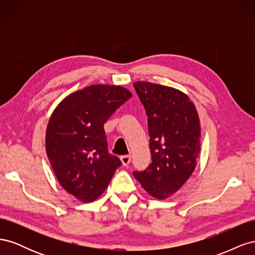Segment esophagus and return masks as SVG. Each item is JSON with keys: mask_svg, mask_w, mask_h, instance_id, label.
Masks as SVG:
<instances>
[{"mask_svg": "<svg viewBox=\"0 0 255 255\" xmlns=\"http://www.w3.org/2000/svg\"><path fill=\"white\" fill-rule=\"evenodd\" d=\"M120 159H121V163L123 166H128L130 161V155H122L120 157Z\"/></svg>", "mask_w": 255, "mask_h": 255, "instance_id": "34e87169", "label": "esophagus"}]
</instances>
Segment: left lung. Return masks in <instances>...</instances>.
Returning a JSON list of instances; mask_svg holds the SVG:
<instances>
[{"mask_svg": "<svg viewBox=\"0 0 255 255\" xmlns=\"http://www.w3.org/2000/svg\"><path fill=\"white\" fill-rule=\"evenodd\" d=\"M148 116L152 163L133 172L153 198L175 194L194 172L200 153L199 115L183 91L150 82L133 84Z\"/></svg>", "mask_w": 255, "mask_h": 255, "instance_id": "8db88e82", "label": "left lung"}]
</instances>
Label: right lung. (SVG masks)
Here are the masks:
<instances>
[{
	"mask_svg": "<svg viewBox=\"0 0 255 255\" xmlns=\"http://www.w3.org/2000/svg\"><path fill=\"white\" fill-rule=\"evenodd\" d=\"M130 97L122 86L91 85L67 96L51 115L48 158L61 187L81 202L101 196L121 165L107 150L104 123Z\"/></svg>",
	"mask_w": 255,
	"mask_h": 255,
	"instance_id": "right-lung-1",
	"label": "right lung"
}]
</instances>
